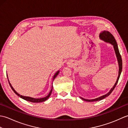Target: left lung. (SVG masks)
I'll list each match as a JSON object with an SVG mask.
<instances>
[{"label":"left lung","mask_w":128,"mask_h":128,"mask_svg":"<svg viewBox=\"0 0 128 128\" xmlns=\"http://www.w3.org/2000/svg\"><path fill=\"white\" fill-rule=\"evenodd\" d=\"M100 39H102V40H104V41L107 42H109L110 43H111L114 47V49L115 52L116 54V57H117V59H118V64H119V74H118V77L117 78V80H116V82L115 84V85H114V86L113 87V88H111V90H110V91L108 92V94H107L105 95H103V96L97 98L95 99H93V100H86V99H84L83 98L81 97L83 100H85V101H88V102H94V101H97V100H101L104 98L107 97V96H109V95L112 93V91H113V90L114 89V88H116V86L117 84L119 77H120V75L121 74L122 70V57L120 56V54L119 53V51L118 50V45L117 43L116 42V40L114 38V37L113 36V35L111 34L110 32L108 31H104L102 32L100 34Z\"/></svg>","instance_id":"left-lung-1"}]
</instances>
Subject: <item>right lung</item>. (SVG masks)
<instances>
[{"label":"right lung","instance_id":"add662e5","mask_svg":"<svg viewBox=\"0 0 128 128\" xmlns=\"http://www.w3.org/2000/svg\"><path fill=\"white\" fill-rule=\"evenodd\" d=\"M59 74V71L58 72H57L56 73V74L54 75V77H53V79H54V78H56V76L57 75H58V74ZM8 81H9V85H10V87H11V88H12V90H13V91L15 92V93L18 95V96L19 97H20L21 98H23L24 100H28V101H30V102H34V103H38V102H44V101H45L46 100H47L49 97H50V95L51 94V93H52V88H53V87H52V90H50V94H49L46 97H43V98H32V97H26V96H21V95H20V94H19L18 93H17V92H16V91L12 87V85H11L10 84V83L9 82V80H8Z\"/></svg>","mask_w":128,"mask_h":128}]
</instances>
